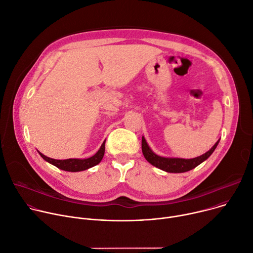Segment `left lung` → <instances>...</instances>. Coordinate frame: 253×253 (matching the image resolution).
Instances as JSON below:
<instances>
[{"label": "left lung", "mask_w": 253, "mask_h": 253, "mask_svg": "<svg viewBox=\"0 0 253 253\" xmlns=\"http://www.w3.org/2000/svg\"><path fill=\"white\" fill-rule=\"evenodd\" d=\"M218 139L214 145L209 150L207 151L206 154H204L203 156H199L197 158H193V159H179V158H166V157H162L159 156L157 154H155L151 148L148 146L145 138L142 136V141H141V148H142V154L145 158V160L151 164L153 166L159 168V169L168 172V173H184L190 171L192 169H194L195 167H197L198 165H200L203 162H205L206 160H208L211 155L213 153L215 147L218 144Z\"/></svg>", "instance_id": "8db88e82"}]
</instances>
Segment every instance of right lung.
Returning <instances> with one entry per match:
<instances>
[{
  "label": "right lung",
  "mask_w": 253,
  "mask_h": 253,
  "mask_svg": "<svg viewBox=\"0 0 253 253\" xmlns=\"http://www.w3.org/2000/svg\"><path fill=\"white\" fill-rule=\"evenodd\" d=\"M105 143L106 140L103 142V144L100 145L99 149L97 150V153L93 155L90 158L87 159H67V160H55V159H50L48 157H45L42 153L39 154L41 157L47 163L52 164L53 166L59 168V169L67 172H80L87 170L89 168H92L96 166L97 164L100 163V161L103 160L104 155H105Z\"/></svg>",
  "instance_id": "add662e5"
}]
</instances>
